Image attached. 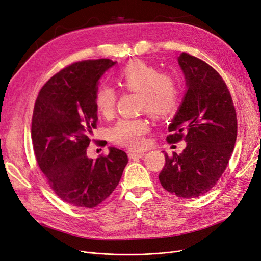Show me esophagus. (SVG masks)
Segmentation results:
<instances>
[{
  "mask_svg": "<svg viewBox=\"0 0 261 261\" xmlns=\"http://www.w3.org/2000/svg\"><path fill=\"white\" fill-rule=\"evenodd\" d=\"M146 153L141 152V151H129L128 152V156L130 159H135V158H143Z\"/></svg>",
  "mask_w": 261,
  "mask_h": 261,
  "instance_id": "esophagus-1",
  "label": "esophagus"
}]
</instances>
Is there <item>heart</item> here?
I'll use <instances>...</instances> for the list:
<instances>
[{"label": "heart", "instance_id": "heart-1", "mask_svg": "<svg viewBox=\"0 0 261 261\" xmlns=\"http://www.w3.org/2000/svg\"><path fill=\"white\" fill-rule=\"evenodd\" d=\"M121 88L141 96V106L154 118L170 115L178 103L179 87L174 78L163 75L158 68L144 62H130L116 75ZM117 93L110 86H101L96 93V106L105 117L112 116L115 110ZM149 125L141 118H121L110 132L114 143L128 148L145 145V135Z\"/></svg>", "mask_w": 261, "mask_h": 261}]
</instances>
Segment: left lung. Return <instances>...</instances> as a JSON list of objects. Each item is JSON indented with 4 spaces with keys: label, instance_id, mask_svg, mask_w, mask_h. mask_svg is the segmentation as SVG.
I'll use <instances>...</instances> for the list:
<instances>
[{
    "label": "left lung",
    "instance_id": "8db88e82",
    "mask_svg": "<svg viewBox=\"0 0 261 261\" xmlns=\"http://www.w3.org/2000/svg\"><path fill=\"white\" fill-rule=\"evenodd\" d=\"M178 65L186 90L169 125V143L184 139L183 152L165 153L159 179L165 191L181 198H196L209 192L223 174L238 136L232 97L216 69L181 53Z\"/></svg>",
    "mask_w": 261,
    "mask_h": 261
}]
</instances>
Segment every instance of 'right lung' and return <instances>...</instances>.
I'll use <instances>...</instances> for the list:
<instances>
[{"mask_svg":"<svg viewBox=\"0 0 261 261\" xmlns=\"http://www.w3.org/2000/svg\"><path fill=\"white\" fill-rule=\"evenodd\" d=\"M115 64L109 59L74 63L46 82L35 103L31 139L37 162L53 192L75 207L93 208L108 198L128 162L115 147L97 160L87 154L98 120L100 78Z\"/></svg>","mask_w":261,"mask_h":261,"instance_id":"right-lung-1","label":"right lung"}]
</instances>
